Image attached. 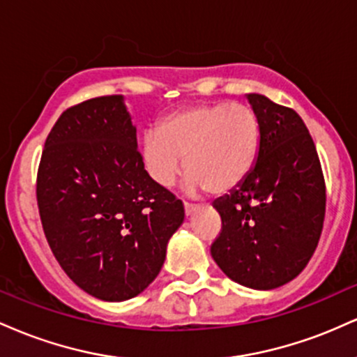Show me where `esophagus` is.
<instances>
[{
    "instance_id": "esophagus-1",
    "label": "esophagus",
    "mask_w": 357,
    "mask_h": 357,
    "mask_svg": "<svg viewBox=\"0 0 357 357\" xmlns=\"http://www.w3.org/2000/svg\"><path fill=\"white\" fill-rule=\"evenodd\" d=\"M198 210V204H191V203H184V213H186V216H190Z\"/></svg>"
}]
</instances>
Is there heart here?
I'll list each match as a JSON object with an SVG mask.
<instances>
[{
	"mask_svg": "<svg viewBox=\"0 0 357 357\" xmlns=\"http://www.w3.org/2000/svg\"><path fill=\"white\" fill-rule=\"evenodd\" d=\"M260 149V122L245 104H196L167 114L142 137V162L161 188H171L186 165L190 191L221 195L243 181Z\"/></svg>",
	"mask_w": 357,
	"mask_h": 357,
	"instance_id": "b5f03b06",
	"label": "heart"
}]
</instances>
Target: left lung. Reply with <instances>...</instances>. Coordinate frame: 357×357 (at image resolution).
Instances as JSON below:
<instances>
[{
	"mask_svg": "<svg viewBox=\"0 0 357 357\" xmlns=\"http://www.w3.org/2000/svg\"><path fill=\"white\" fill-rule=\"evenodd\" d=\"M260 122V149L247 178L213 203L221 216L211 257L236 284L272 290L294 280L317 248L326 183L304 121L260 93H248Z\"/></svg>",
	"mask_w": 357,
	"mask_h": 357,
	"instance_id": "left-lung-1",
	"label": "left lung"
}]
</instances>
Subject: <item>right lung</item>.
<instances>
[{
    "label": "right lung",
    "instance_id": "add662e5",
    "mask_svg": "<svg viewBox=\"0 0 357 357\" xmlns=\"http://www.w3.org/2000/svg\"><path fill=\"white\" fill-rule=\"evenodd\" d=\"M36 202L60 267L107 302L136 297L158 277L184 220L181 199L144 169L122 96L61 114L45 141Z\"/></svg>",
    "mask_w": 357,
    "mask_h": 357
}]
</instances>
